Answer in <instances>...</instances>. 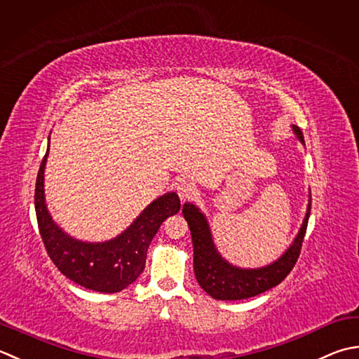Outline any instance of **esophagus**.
<instances>
[{
	"mask_svg": "<svg viewBox=\"0 0 359 359\" xmlns=\"http://www.w3.org/2000/svg\"><path fill=\"white\" fill-rule=\"evenodd\" d=\"M177 193L180 196L182 201H188L193 198V194L196 193V187L191 182H187V180H180L177 184Z\"/></svg>",
	"mask_w": 359,
	"mask_h": 359,
	"instance_id": "esophagus-1",
	"label": "esophagus"
}]
</instances>
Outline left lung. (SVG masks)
Masks as SVG:
<instances>
[{"instance_id":"8db88e82","label":"left lung","mask_w":359,"mask_h":359,"mask_svg":"<svg viewBox=\"0 0 359 359\" xmlns=\"http://www.w3.org/2000/svg\"><path fill=\"white\" fill-rule=\"evenodd\" d=\"M292 129L300 142L305 143L304 133L297 126H294ZM310 212L311 201L297 238L282 258L262 269H240L229 264L217 254L207 219L199 212V208H196L193 203H185L182 213H184L189 230H191L194 273L202 290L217 300H241L258 296V294L282 283L297 263L302 243H304L306 233Z\"/></svg>"}]
</instances>
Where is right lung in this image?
Here are the masks:
<instances>
[{
	"label": "right lung",
	"mask_w": 359,
	"mask_h": 359,
	"mask_svg": "<svg viewBox=\"0 0 359 359\" xmlns=\"http://www.w3.org/2000/svg\"><path fill=\"white\" fill-rule=\"evenodd\" d=\"M46 157L48 151L39 168L34 202L40 236L49 258L63 276L87 290L123 291L143 272L147 248L161 224L180 210L179 196L168 193L154 201L115 240L96 244L76 241L55 226L46 210L43 194Z\"/></svg>",
	"instance_id": "obj_1"
}]
</instances>
